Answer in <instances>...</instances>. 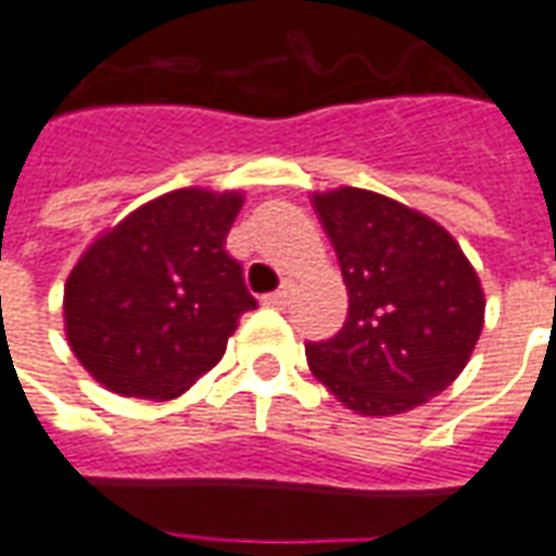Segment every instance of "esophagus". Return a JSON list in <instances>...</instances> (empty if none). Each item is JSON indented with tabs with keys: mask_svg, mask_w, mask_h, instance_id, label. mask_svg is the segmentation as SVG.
<instances>
[{
	"mask_svg": "<svg viewBox=\"0 0 556 556\" xmlns=\"http://www.w3.org/2000/svg\"><path fill=\"white\" fill-rule=\"evenodd\" d=\"M263 302L266 305H271V308H287V302H290V287H281V290H275V293H269V296H263Z\"/></svg>",
	"mask_w": 556,
	"mask_h": 556,
	"instance_id": "1",
	"label": "esophagus"
}]
</instances>
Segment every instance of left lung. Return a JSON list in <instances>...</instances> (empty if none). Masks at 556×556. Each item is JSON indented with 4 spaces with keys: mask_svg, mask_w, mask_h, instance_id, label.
Listing matches in <instances>:
<instances>
[{
    "mask_svg": "<svg viewBox=\"0 0 556 556\" xmlns=\"http://www.w3.org/2000/svg\"><path fill=\"white\" fill-rule=\"evenodd\" d=\"M348 287V320L305 344L315 378L366 417L424 405L463 372L484 327V290L454 236L359 187L315 193Z\"/></svg>",
    "mask_w": 556,
    "mask_h": 556,
    "instance_id": "1",
    "label": "left lung"
}]
</instances>
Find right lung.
<instances>
[{
	"label": "right lung",
	"mask_w": 556,
	"mask_h": 556,
	"mask_svg": "<svg viewBox=\"0 0 556 556\" xmlns=\"http://www.w3.org/2000/svg\"><path fill=\"white\" fill-rule=\"evenodd\" d=\"M244 197L172 190L124 217L80 254L63 293L66 339L102 388L175 400L227 351L256 308L227 232Z\"/></svg>",
	"instance_id": "add662e5"
}]
</instances>
